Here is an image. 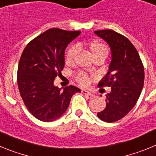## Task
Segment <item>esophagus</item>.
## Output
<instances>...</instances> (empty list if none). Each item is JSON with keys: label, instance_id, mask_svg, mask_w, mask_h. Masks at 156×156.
Here are the masks:
<instances>
[{"label": "esophagus", "instance_id": "34e87169", "mask_svg": "<svg viewBox=\"0 0 156 156\" xmlns=\"http://www.w3.org/2000/svg\"><path fill=\"white\" fill-rule=\"evenodd\" d=\"M82 93L84 94H86V95H88V96H90V97H94V96L93 94L90 93V91H88V90H82Z\"/></svg>", "mask_w": 156, "mask_h": 156}]
</instances>
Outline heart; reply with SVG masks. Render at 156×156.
<instances>
[{
	"label": "heart",
	"mask_w": 156,
	"mask_h": 156,
	"mask_svg": "<svg viewBox=\"0 0 156 156\" xmlns=\"http://www.w3.org/2000/svg\"><path fill=\"white\" fill-rule=\"evenodd\" d=\"M80 49L81 47L79 44H76L72 45L68 50H67V52H66V61H72L76 57L77 53L80 51ZM91 49L94 55L98 53H105L106 55H108V48L105 44H102V43H94L91 46ZM76 80L81 85H83V86L87 85L89 83V82H90L89 77L83 72H80V73H78L76 74Z\"/></svg>",
	"instance_id": "obj_1"
}]
</instances>
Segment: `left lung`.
I'll list each match as a JSON object with an SVG mask.
<instances>
[{"label": "left lung", "instance_id": "obj_1", "mask_svg": "<svg viewBox=\"0 0 156 156\" xmlns=\"http://www.w3.org/2000/svg\"><path fill=\"white\" fill-rule=\"evenodd\" d=\"M94 33L108 43L112 51L109 70L98 85L109 87L111 92L106 94L105 108L97 115L102 121L113 122L123 118L138 100L144 87V66L126 37L112 30Z\"/></svg>", "mask_w": 156, "mask_h": 156}]
</instances>
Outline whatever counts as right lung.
Segmentation results:
<instances>
[{"label":"right lung","mask_w":156,"mask_h":156,"mask_svg":"<svg viewBox=\"0 0 156 156\" xmlns=\"http://www.w3.org/2000/svg\"><path fill=\"white\" fill-rule=\"evenodd\" d=\"M80 31L53 28L32 40L19 62L17 83L25 105L41 121L51 122L66 111L72 96L80 90L67 86L63 90L54 80L65 66V50Z\"/></svg>","instance_id":"right-lung-1"}]
</instances>
